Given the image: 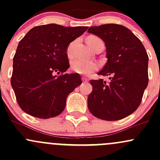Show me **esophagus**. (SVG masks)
<instances>
[{
    "mask_svg": "<svg viewBox=\"0 0 160 160\" xmlns=\"http://www.w3.org/2000/svg\"><path fill=\"white\" fill-rule=\"evenodd\" d=\"M88 80H88V79L86 78H85V77H82V81L83 82H85V83H86V82H88Z\"/></svg>",
    "mask_w": 160,
    "mask_h": 160,
    "instance_id": "esophagus-1",
    "label": "esophagus"
}]
</instances>
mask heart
Listing matches in <instances>:
<instances>
[{
	"instance_id": "1",
	"label": "heart",
	"mask_w": 160,
	"mask_h": 160,
	"mask_svg": "<svg viewBox=\"0 0 160 160\" xmlns=\"http://www.w3.org/2000/svg\"><path fill=\"white\" fill-rule=\"evenodd\" d=\"M99 38L95 36H90L86 39V43L89 47H92L94 42ZM74 43H71L67 49V54L71 56V50ZM98 68V65L95 62L86 61V60H74L71 62V69L75 73L80 74H89Z\"/></svg>"
}]
</instances>
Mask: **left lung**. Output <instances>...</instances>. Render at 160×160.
Returning <instances> with one entry per match:
<instances>
[{"mask_svg": "<svg viewBox=\"0 0 160 160\" xmlns=\"http://www.w3.org/2000/svg\"><path fill=\"white\" fill-rule=\"evenodd\" d=\"M88 32L105 43L108 62L98 74L110 80H90L92 91L88 96V108L101 120L123 119L139 107L148 86V53L141 40L121 25L92 26Z\"/></svg>", "mask_w": 160, "mask_h": 160, "instance_id": "8db88e82", "label": "left lung"}]
</instances>
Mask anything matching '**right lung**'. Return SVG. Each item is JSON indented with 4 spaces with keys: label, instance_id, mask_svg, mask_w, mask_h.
I'll list each match as a JSON object with an SVG mask.
<instances>
[{
    "label": "right lung",
    "instance_id": "obj_1",
    "mask_svg": "<svg viewBox=\"0 0 160 160\" xmlns=\"http://www.w3.org/2000/svg\"><path fill=\"white\" fill-rule=\"evenodd\" d=\"M87 29L48 24L33 28L20 40L10 82L23 111L48 119L64 111L68 95L82 83L80 74L66 73L68 47Z\"/></svg>",
    "mask_w": 160,
    "mask_h": 160
}]
</instances>
